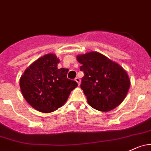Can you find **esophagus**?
Returning <instances> with one entry per match:
<instances>
[{"mask_svg": "<svg viewBox=\"0 0 151 151\" xmlns=\"http://www.w3.org/2000/svg\"><path fill=\"white\" fill-rule=\"evenodd\" d=\"M75 81L77 82V84H78V85H80L81 80H80V79L79 78V77H76V78H75Z\"/></svg>", "mask_w": 151, "mask_h": 151, "instance_id": "34e87169", "label": "esophagus"}]
</instances>
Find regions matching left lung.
I'll return each mask as SVG.
<instances>
[{"instance_id":"left-lung-1","label":"left lung","mask_w":151,"mask_h":151,"mask_svg":"<svg viewBox=\"0 0 151 151\" xmlns=\"http://www.w3.org/2000/svg\"><path fill=\"white\" fill-rule=\"evenodd\" d=\"M84 72L80 88L89 105L101 111H109L122 104L129 89L127 72L118 63L98 52L77 57Z\"/></svg>"}]
</instances>
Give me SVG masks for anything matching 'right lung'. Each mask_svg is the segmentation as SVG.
<instances>
[{
	"label": "right lung",
	"instance_id": "add662e5",
	"mask_svg": "<svg viewBox=\"0 0 151 151\" xmlns=\"http://www.w3.org/2000/svg\"><path fill=\"white\" fill-rule=\"evenodd\" d=\"M59 60L47 54L32 63L20 79L24 98L38 111L50 113L65 104L77 82L66 77L68 69H58Z\"/></svg>",
	"mask_w": 151,
	"mask_h": 151
}]
</instances>
